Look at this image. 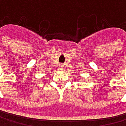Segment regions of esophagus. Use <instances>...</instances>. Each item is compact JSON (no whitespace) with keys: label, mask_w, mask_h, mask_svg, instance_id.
<instances>
[{"label":"esophagus","mask_w":126,"mask_h":126,"mask_svg":"<svg viewBox=\"0 0 126 126\" xmlns=\"http://www.w3.org/2000/svg\"><path fill=\"white\" fill-rule=\"evenodd\" d=\"M59 67H60V69H63L64 68V65L63 64H60L59 65Z\"/></svg>","instance_id":"esophagus-1"}]
</instances>
